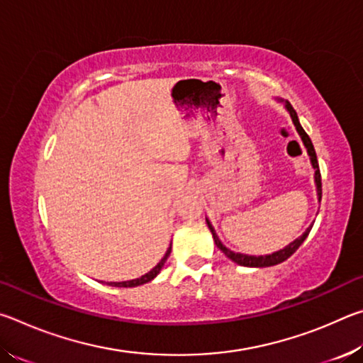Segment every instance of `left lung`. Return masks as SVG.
Segmentation results:
<instances>
[{
	"label": "left lung",
	"instance_id": "left-lung-1",
	"mask_svg": "<svg viewBox=\"0 0 363 363\" xmlns=\"http://www.w3.org/2000/svg\"><path fill=\"white\" fill-rule=\"evenodd\" d=\"M279 102H284L285 104L286 112L290 113L291 120H293V125H294V128H296V131H298V134L301 136V140H303V144H304L306 150H307V155H309V158H311V164H312V168H314V171H315V173H314V181H315V187H317V199H318V201H320L322 200V177H320V169H318V162H317V155H315L314 145H312L311 138L307 136L306 131L303 130V126H301V123L298 120V115H296V112H294V108L291 107V104L288 102V101H281V99H279ZM206 224H208V229H210L211 233H213V238H214V243H216V247L220 251H223V253L227 257H229L230 261H233L235 264H240V266H245V267H270V266H275V264H280V262L286 261L288 257H290L294 253V251H296L301 247V245H303V242L306 240L307 235H309L312 225H314V224H311L304 230L303 235L298 237L296 240H293L290 245H286L285 248L275 251V253H272V255L250 256V255H243V253H235V251H232V250L227 248L225 245H223V242L219 240L218 233H216V230H214V227L211 225L210 219H208V218H206Z\"/></svg>",
	"mask_w": 363,
	"mask_h": 363
}]
</instances>
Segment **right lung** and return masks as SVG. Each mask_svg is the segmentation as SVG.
Segmentation results:
<instances>
[{"label": "right lung", "instance_id": "1", "mask_svg": "<svg viewBox=\"0 0 363 363\" xmlns=\"http://www.w3.org/2000/svg\"><path fill=\"white\" fill-rule=\"evenodd\" d=\"M171 253V245L169 248L167 250V253H164V256L162 257V261H160L155 267H153L150 272H147L145 275H143V277L139 279H134V280H126V281H110V284L107 285H112V286H123V288H131V286H139V285H144L147 284V281H150L157 277V275L160 274V270H162V267L164 266V262H167L168 256Z\"/></svg>", "mask_w": 363, "mask_h": 363}]
</instances>
